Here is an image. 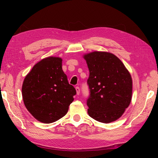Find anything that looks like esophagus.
I'll list each match as a JSON object with an SVG mask.
<instances>
[{
  "instance_id": "1",
  "label": "esophagus",
  "mask_w": 158,
  "mask_h": 158,
  "mask_svg": "<svg viewBox=\"0 0 158 158\" xmlns=\"http://www.w3.org/2000/svg\"><path fill=\"white\" fill-rule=\"evenodd\" d=\"M75 89H76V91H77V95H79V93H80V89H79V87H78V86L75 87Z\"/></svg>"
}]
</instances>
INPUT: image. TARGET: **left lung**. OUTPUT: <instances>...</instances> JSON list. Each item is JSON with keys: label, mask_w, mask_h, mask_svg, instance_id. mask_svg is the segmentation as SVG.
<instances>
[{"label": "left lung", "mask_w": 158, "mask_h": 158, "mask_svg": "<svg viewBox=\"0 0 158 158\" xmlns=\"http://www.w3.org/2000/svg\"><path fill=\"white\" fill-rule=\"evenodd\" d=\"M89 70L87 83L90 95L88 114L95 121L109 123L124 114L132 100V79L122 61L114 53H84Z\"/></svg>", "instance_id": "1"}]
</instances>
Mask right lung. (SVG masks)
Wrapping results in <instances>:
<instances>
[{
	"instance_id": "right-lung-1",
	"label": "right lung",
	"mask_w": 158,
	"mask_h": 158,
	"mask_svg": "<svg viewBox=\"0 0 158 158\" xmlns=\"http://www.w3.org/2000/svg\"><path fill=\"white\" fill-rule=\"evenodd\" d=\"M62 61L57 56L43 58L23 80L21 91L26 108L43 123H52L65 116L76 94L63 70Z\"/></svg>"
}]
</instances>
